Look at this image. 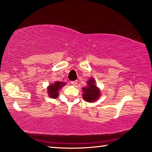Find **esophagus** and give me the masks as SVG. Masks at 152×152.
<instances>
[{"label":"esophagus","mask_w":152,"mask_h":152,"mask_svg":"<svg viewBox=\"0 0 152 152\" xmlns=\"http://www.w3.org/2000/svg\"><path fill=\"white\" fill-rule=\"evenodd\" d=\"M71 84L73 85H76L77 84V81H73L71 82Z\"/></svg>","instance_id":"obj_1"}]
</instances>
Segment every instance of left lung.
<instances>
[{"mask_svg": "<svg viewBox=\"0 0 152 152\" xmlns=\"http://www.w3.org/2000/svg\"><path fill=\"white\" fill-rule=\"evenodd\" d=\"M83 91V98L85 101L93 102L99 99L101 94V91L96 87L93 79H90L87 81V87L82 88Z\"/></svg>", "mask_w": 152, "mask_h": 152, "instance_id": "obj_1", "label": "left lung"}]
</instances>
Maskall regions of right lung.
Returning <instances> with one entry per match:
<instances>
[{"label": "right lung", "mask_w": 152, "mask_h": 152, "mask_svg": "<svg viewBox=\"0 0 152 152\" xmlns=\"http://www.w3.org/2000/svg\"><path fill=\"white\" fill-rule=\"evenodd\" d=\"M65 85V83L56 81L53 84L50 85L48 87V93L50 97L52 99L57 98L58 96V91Z\"/></svg>", "instance_id": "right-lung-1"}]
</instances>
